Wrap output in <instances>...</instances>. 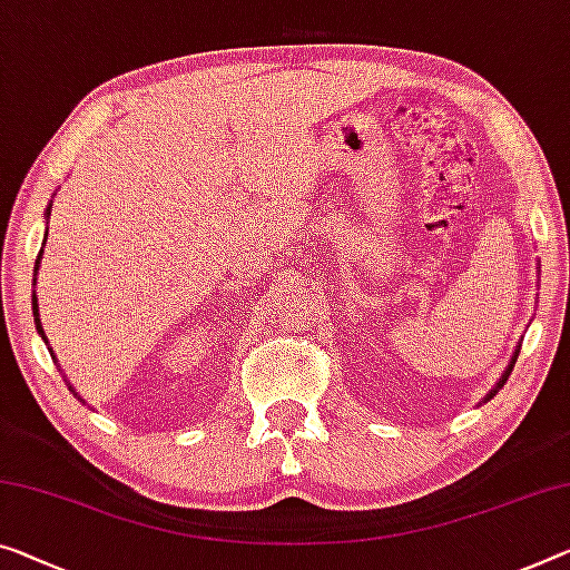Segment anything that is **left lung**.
I'll return each mask as SVG.
<instances>
[{
    "label": "left lung",
    "instance_id": "1",
    "mask_svg": "<svg viewBox=\"0 0 570 570\" xmlns=\"http://www.w3.org/2000/svg\"><path fill=\"white\" fill-rule=\"evenodd\" d=\"M518 354H520V348H514V356H512V362H510V366H507V372L502 374V380H499L497 382V387L492 390V392H489V395H487V400H492L494 395H497V392L499 390H502L504 387V382H507V376H510V372H512V366H514V362H518Z\"/></svg>",
    "mask_w": 570,
    "mask_h": 570
}]
</instances>
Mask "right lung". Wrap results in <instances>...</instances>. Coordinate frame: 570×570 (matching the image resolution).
Wrapping results in <instances>:
<instances>
[{"mask_svg": "<svg viewBox=\"0 0 570 570\" xmlns=\"http://www.w3.org/2000/svg\"><path fill=\"white\" fill-rule=\"evenodd\" d=\"M50 208H52V200L48 204V208H46V216H50ZM40 257H42V249H40V255H38V259H35V273H38V267H40ZM32 315H35V326H38V334L46 338V334H42V326H40V313H38V297H35V293H32ZM46 344H48V338H46Z\"/></svg>", "mask_w": 570, "mask_h": 570, "instance_id": "1", "label": "right lung"}]
</instances>
